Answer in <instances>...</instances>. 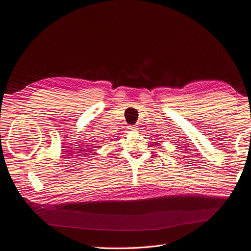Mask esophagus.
Masks as SVG:
<instances>
[{"mask_svg":"<svg viewBox=\"0 0 251 251\" xmlns=\"http://www.w3.org/2000/svg\"><path fill=\"white\" fill-rule=\"evenodd\" d=\"M128 129H130V130H137V127L135 126H128Z\"/></svg>","mask_w":251,"mask_h":251,"instance_id":"1","label":"esophagus"}]
</instances>
